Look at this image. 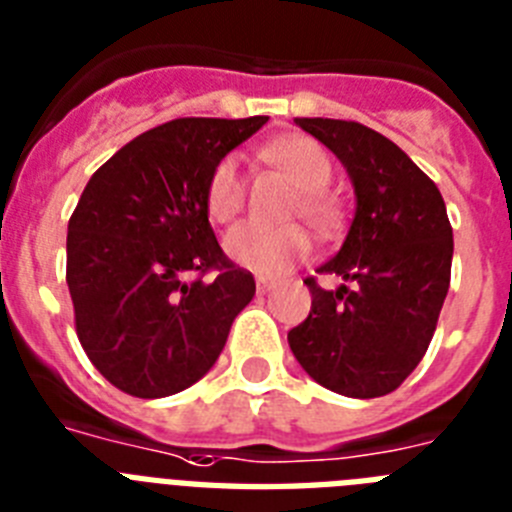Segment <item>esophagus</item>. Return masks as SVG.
Listing matches in <instances>:
<instances>
[{"label": "esophagus", "instance_id": "obj_1", "mask_svg": "<svg viewBox=\"0 0 512 512\" xmlns=\"http://www.w3.org/2000/svg\"><path fill=\"white\" fill-rule=\"evenodd\" d=\"M274 285H277V282L269 280V277H259V280H256V287H259V293H269V290H272Z\"/></svg>", "mask_w": 512, "mask_h": 512}]
</instances>
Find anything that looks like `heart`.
Returning a JSON list of instances; mask_svg holds the SVG:
<instances>
[{
  "label": "heart",
  "mask_w": 512,
  "mask_h": 512,
  "mask_svg": "<svg viewBox=\"0 0 512 512\" xmlns=\"http://www.w3.org/2000/svg\"><path fill=\"white\" fill-rule=\"evenodd\" d=\"M269 162L298 188L290 214L303 217L316 230H332L337 222V204L329 196L327 183L332 162L327 151L306 135L282 138L266 149ZM246 206V177L238 156H222L206 183V209L214 222H232ZM225 251L232 261L256 274H282L311 251L308 232L298 225L264 227L240 225L227 232Z\"/></svg>",
  "instance_id": "heart-1"
}]
</instances>
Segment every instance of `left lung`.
<instances>
[{
  "label": "left lung",
  "mask_w": 512,
  "mask_h": 512,
  "mask_svg": "<svg viewBox=\"0 0 512 512\" xmlns=\"http://www.w3.org/2000/svg\"><path fill=\"white\" fill-rule=\"evenodd\" d=\"M348 170L356 217L337 256L319 266L306 322L287 342L306 374L348 398L398 390L424 358L450 287L453 227L437 185L400 146L361 122L295 117Z\"/></svg>",
  "instance_id": "8db88e82"
}]
</instances>
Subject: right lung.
<instances>
[{
    "label": "right lung",
    "instance_id": "add662e5",
    "mask_svg": "<svg viewBox=\"0 0 512 512\" xmlns=\"http://www.w3.org/2000/svg\"><path fill=\"white\" fill-rule=\"evenodd\" d=\"M266 120L164 122L88 180L67 225V287L80 345L117 390L151 400L196 384L251 303L256 282L219 248L206 183Z\"/></svg>",
    "mask_w": 512,
    "mask_h": 512
}]
</instances>
